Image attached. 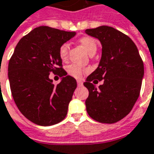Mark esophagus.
Segmentation results:
<instances>
[{"instance_id":"obj_1","label":"esophagus","mask_w":154,"mask_h":154,"mask_svg":"<svg viewBox=\"0 0 154 154\" xmlns=\"http://www.w3.org/2000/svg\"><path fill=\"white\" fill-rule=\"evenodd\" d=\"M77 86H78V87H81V86H82V84H83V83H82V82L80 80H77Z\"/></svg>"}]
</instances>
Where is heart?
<instances>
[{
	"label": "heart",
	"instance_id": "heart-1",
	"mask_svg": "<svg viewBox=\"0 0 154 154\" xmlns=\"http://www.w3.org/2000/svg\"><path fill=\"white\" fill-rule=\"evenodd\" d=\"M79 42L90 55L94 54L97 51V43H96L95 40L92 37H90V36L82 37L79 40ZM68 52H69V45L67 43L62 44L60 48H59V56H60V58L62 59V61L67 60ZM88 71L89 70L88 68H85V67L78 66L76 64H72L67 67L68 73L71 76L76 77V78H81L85 73L88 72Z\"/></svg>",
	"mask_w": 154,
	"mask_h": 154
}]
</instances>
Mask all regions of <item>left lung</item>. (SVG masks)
I'll use <instances>...</instances> for the list:
<instances>
[{
  "label": "left lung",
  "instance_id": "obj_1",
  "mask_svg": "<svg viewBox=\"0 0 154 154\" xmlns=\"http://www.w3.org/2000/svg\"><path fill=\"white\" fill-rule=\"evenodd\" d=\"M85 32L103 46L99 65L83 83L89 91L85 102L87 112L97 122L114 123L128 114L137 102L143 62L132 39L113 27L102 26ZM99 80L103 83L97 88L93 84Z\"/></svg>",
  "mask_w": 154,
  "mask_h": 154
}]
</instances>
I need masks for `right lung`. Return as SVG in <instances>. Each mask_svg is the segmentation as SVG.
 I'll use <instances>...</instances> for the list:
<instances>
[{"instance_id": "right-lung-1", "label": "right lung", "mask_w": 154, "mask_h": 154, "mask_svg": "<svg viewBox=\"0 0 154 154\" xmlns=\"http://www.w3.org/2000/svg\"><path fill=\"white\" fill-rule=\"evenodd\" d=\"M49 26H39L17 43L8 64V77L14 102L22 114L41 126L58 123L66 118L77 82L62 68L61 45L75 36ZM51 72L64 76L57 85Z\"/></svg>"}]
</instances>
